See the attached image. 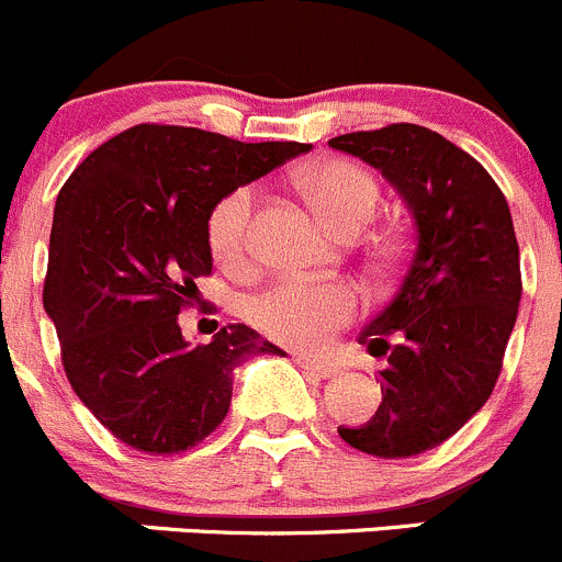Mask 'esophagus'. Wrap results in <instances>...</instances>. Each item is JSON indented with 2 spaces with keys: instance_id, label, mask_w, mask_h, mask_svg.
Instances as JSON below:
<instances>
[{
  "instance_id": "1",
  "label": "esophagus",
  "mask_w": 562,
  "mask_h": 562,
  "mask_svg": "<svg viewBox=\"0 0 562 562\" xmlns=\"http://www.w3.org/2000/svg\"><path fill=\"white\" fill-rule=\"evenodd\" d=\"M293 361H296L299 367H304V370H307V372H313V375H317V378H334V375H339V367L334 364V361L313 359V356H302V353L293 356Z\"/></svg>"
}]
</instances>
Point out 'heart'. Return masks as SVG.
Returning <instances> with one entry per match:
<instances>
[{
  "label": "heart",
  "instance_id": "b5f03b06",
  "mask_svg": "<svg viewBox=\"0 0 562 562\" xmlns=\"http://www.w3.org/2000/svg\"><path fill=\"white\" fill-rule=\"evenodd\" d=\"M304 190L321 217L345 236L361 234L375 217L378 184L370 171L353 162H323L304 176ZM252 217L255 187H236L209 214V247L225 269H241L249 260ZM359 310V291L342 280H280L247 302L249 323L263 337L291 348H321L350 326Z\"/></svg>",
  "mask_w": 562,
  "mask_h": 562
}]
</instances>
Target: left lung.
<instances>
[{
    "mask_svg": "<svg viewBox=\"0 0 562 562\" xmlns=\"http://www.w3.org/2000/svg\"><path fill=\"white\" fill-rule=\"evenodd\" d=\"M328 146L375 166L407 201L416 245L389 302L359 331L383 402L339 438L364 454H424L481 411L503 370L522 299L519 245L501 187L435 130L386 124Z\"/></svg>",
    "mask_w": 562,
    "mask_h": 562,
    "instance_id": "1",
    "label": "left lung"
}]
</instances>
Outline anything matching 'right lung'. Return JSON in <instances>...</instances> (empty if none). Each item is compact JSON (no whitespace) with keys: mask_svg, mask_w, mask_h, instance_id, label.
Instances as JSON below:
<instances>
[{"mask_svg":"<svg viewBox=\"0 0 562 562\" xmlns=\"http://www.w3.org/2000/svg\"><path fill=\"white\" fill-rule=\"evenodd\" d=\"M179 124H135L59 190L43 304L78 400L130 449L179 454L228 416L234 367L280 353L245 323L209 345L181 337L195 280L212 274L206 225L220 198L307 151Z\"/></svg>","mask_w":562,"mask_h":562,"instance_id":"obj_1","label":"right lung"}]
</instances>
